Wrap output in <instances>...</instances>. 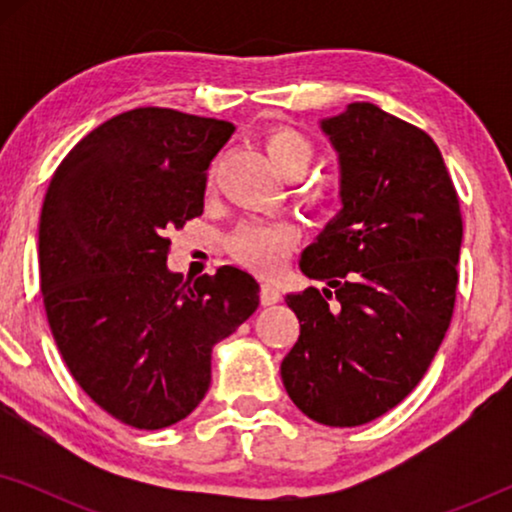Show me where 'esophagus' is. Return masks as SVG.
<instances>
[{"label": "esophagus", "mask_w": 512, "mask_h": 512, "mask_svg": "<svg viewBox=\"0 0 512 512\" xmlns=\"http://www.w3.org/2000/svg\"><path fill=\"white\" fill-rule=\"evenodd\" d=\"M279 300H282V293H279L277 286H272V284L261 286V303L263 305H275V303H279Z\"/></svg>", "instance_id": "esophagus-1"}]
</instances>
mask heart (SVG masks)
<instances>
[{"label": "heart", "mask_w": 512, "mask_h": 512, "mask_svg": "<svg viewBox=\"0 0 512 512\" xmlns=\"http://www.w3.org/2000/svg\"><path fill=\"white\" fill-rule=\"evenodd\" d=\"M265 151H268L270 163L284 177L293 170H307L312 160V144L305 135L291 128L272 130L265 137ZM293 237L296 233L286 223H247L233 237V254L251 268L272 272L284 263Z\"/></svg>", "instance_id": "b5f03b06"}]
</instances>
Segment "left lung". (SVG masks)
Returning <instances> with one entry per match:
<instances>
[{
	"instance_id": "left-lung-1",
	"label": "left lung",
	"mask_w": 512,
	"mask_h": 512,
	"mask_svg": "<svg viewBox=\"0 0 512 512\" xmlns=\"http://www.w3.org/2000/svg\"><path fill=\"white\" fill-rule=\"evenodd\" d=\"M319 128L338 153L342 207L300 254L303 275L328 289L286 296L300 335L282 382L307 417L345 429L396 408L431 366L452 319L464 226L424 130L370 102Z\"/></svg>"
}]
</instances>
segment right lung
<instances>
[{
  "label": "right lung",
  "instance_id": "right-lung-1",
  "mask_svg": "<svg viewBox=\"0 0 512 512\" xmlns=\"http://www.w3.org/2000/svg\"><path fill=\"white\" fill-rule=\"evenodd\" d=\"M235 125L142 107L88 132L55 170L39 221L51 333L79 387L118 422L156 431L198 408L212 349L258 307L226 265L193 284L167 268L165 233L205 207L207 167Z\"/></svg>",
  "mask_w": 512,
  "mask_h": 512
}]
</instances>
